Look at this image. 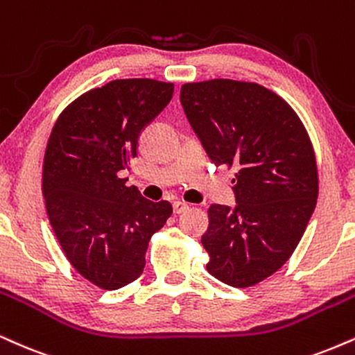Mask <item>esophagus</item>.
<instances>
[{
  "mask_svg": "<svg viewBox=\"0 0 355 355\" xmlns=\"http://www.w3.org/2000/svg\"><path fill=\"white\" fill-rule=\"evenodd\" d=\"M189 210V203L185 202H175L173 203V213L175 215H180V213Z\"/></svg>",
  "mask_w": 355,
  "mask_h": 355,
  "instance_id": "esophagus-1",
  "label": "esophagus"
}]
</instances>
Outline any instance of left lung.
Returning a JSON list of instances; mask_svg holds the SVG:
<instances>
[{
	"instance_id": "left-lung-1",
	"label": "left lung",
	"mask_w": 355,
	"mask_h": 355,
	"mask_svg": "<svg viewBox=\"0 0 355 355\" xmlns=\"http://www.w3.org/2000/svg\"><path fill=\"white\" fill-rule=\"evenodd\" d=\"M180 102L208 157L236 168V205L208 208L207 270L253 286L288 261L309 223L319 191L313 144L291 105L259 84H183Z\"/></svg>"
}]
</instances>
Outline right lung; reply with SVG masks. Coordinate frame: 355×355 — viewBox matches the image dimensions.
<instances>
[{
  "mask_svg": "<svg viewBox=\"0 0 355 355\" xmlns=\"http://www.w3.org/2000/svg\"><path fill=\"white\" fill-rule=\"evenodd\" d=\"M173 84L119 79L83 94L51 132L42 168L49 223L69 263L102 289L142 275L145 251L172 205L125 187L145 127L166 107Z\"/></svg>",
  "mask_w": 355,
  "mask_h": 355,
  "instance_id": "1",
  "label": "right lung"
}]
</instances>
